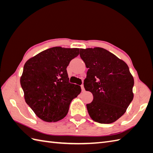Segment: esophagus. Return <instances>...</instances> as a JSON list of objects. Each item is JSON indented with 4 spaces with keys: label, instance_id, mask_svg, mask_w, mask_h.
Masks as SVG:
<instances>
[{
    "label": "esophagus",
    "instance_id": "1",
    "mask_svg": "<svg viewBox=\"0 0 153 153\" xmlns=\"http://www.w3.org/2000/svg\"><path fill=\"white\" fill-rule=\"evenodd\" d=\"M81 88H82V91H85V89H84V86H83V84H82V85H81Z\"/></svg>",
    "mask_w": 153,
    "mask_h": 153
}]
</instances>
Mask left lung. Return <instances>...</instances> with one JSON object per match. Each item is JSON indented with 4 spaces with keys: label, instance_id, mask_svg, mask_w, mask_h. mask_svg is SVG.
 Masks as SVG:
<instances>
[{
    "label": "left lung",
    "instance_id": "obj_1",
    "mask_svg": "<svg viewBox=\"0 0 153 153\" xmlns=\"http://www.w3.org/2000/svg\"><path fill=\"white\" fill-rule=\"evenodd\" d=\"M80 57L88 68L84 87L93 94L87 104L91 118L100 123L116 121L134 99V79L128 65L105 48H80Z\"/></svg>",
    "mask_w": 153,
    "mask_h": 153
}]
</instances>
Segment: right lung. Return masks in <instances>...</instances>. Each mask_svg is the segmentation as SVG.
<instances>
[{
	"label": "right lung",
	"mask_w": 153,
	"mask_h": 153,
	"mask_svg": "<svg viewBox=\"0 0 153 153\" xmlns=\"http://www.w3.org/2000/svg\"><path fill=\"white\" fill-rule=\"evenodd\" d=\"M79 48L60 47L42 51L25 62L20 79L25 102L39 118L57 122L67 115L70 104L81 92L69 82L66 70Z\"/></svg>",
	"instance_id": "add662e5"
}]
</instances>
